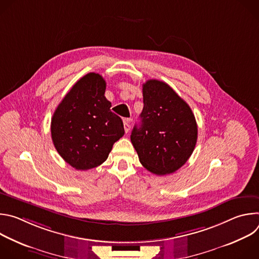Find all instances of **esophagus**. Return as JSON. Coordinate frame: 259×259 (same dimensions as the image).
<instances>
[{
  "mask_svg": "<svg viewBox=\"0 0 259 259\" xmlns=\"http://www.w3.org/2000/svg\"><path fill=\"white\" fill-rule=\"evenodd\" d=\"M130 121L131 119H124V129L126 133H128L130 130Z\"/></svg>",
  "mask_w": 259,
  "mask_h": 259,
  "instance_id": "34e87169",
  "label": "esophagus"
}]
</instances>
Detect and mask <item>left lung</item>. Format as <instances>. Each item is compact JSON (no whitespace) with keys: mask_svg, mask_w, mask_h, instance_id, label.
I'll return each instance as SVG.
<instances>
[{"mask_svg":"<svg viewBox=\"0 0 259 259\" xmlns=\"http://www.w3.org/2000/svg\"><path fill=\"white\" fill-rule=\"evenodd\" d=\"M143 108L131 142L144 168L156 175L175 172L192 156L198 126L190 105L166 83L149 80L142 85Z\"/></svg>","mask_w":259,"mask_h":259,"instance_id":"8db88e82","label":"left lung"}]
</instances>
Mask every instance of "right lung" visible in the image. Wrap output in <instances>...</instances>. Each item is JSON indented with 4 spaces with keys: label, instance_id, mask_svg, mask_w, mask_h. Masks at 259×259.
I'll return each instance as SVG.
<instances>
[{
    "label": "right lung",
    "instance_id": "add662e5",
    "mask_svg": "<svg viewBox=\"0 0 259 259\" xmlns=\"http://www.w3.org/2000/svg\"><path fill=\"white\" fill-rule=\"evenodd\" d=\"M106 83L89 72L71 87L53 114L51 137L60 157L77 170L101 165L125 133L122 119L110 110Z\"/></svg>",
    "mask_w": 259,
    "mask_h": 259
}]
</instances>
